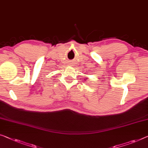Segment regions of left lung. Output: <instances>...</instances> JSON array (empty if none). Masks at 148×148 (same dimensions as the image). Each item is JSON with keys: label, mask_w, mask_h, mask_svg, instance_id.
<instances>
[{"label": "left lung", "mask_w": 148, "mask_h": 148, "mask_svg": "<svg viewBox=\"0 0 148 148\" xmlns=\"http://www.w3.org/2000/svg\"><path fill=\"white\" fill-rule=\"evenodd\" d=\"M87 79H87V77H86V79H85V80H86V81H87Z\"/></svg>", "instance_id": "left-lung-1"}]
</instances>
